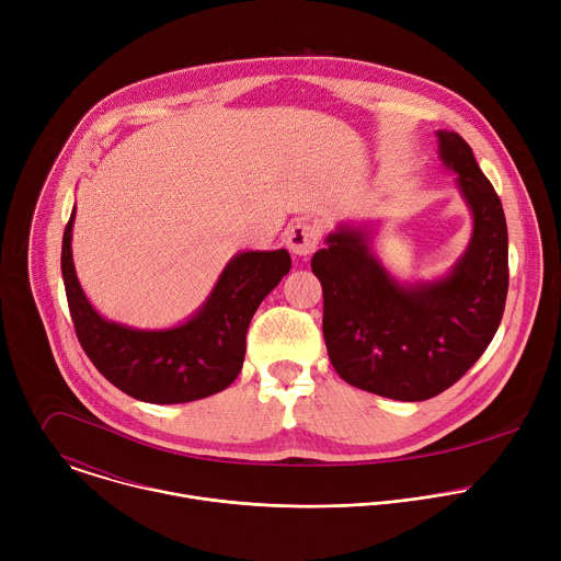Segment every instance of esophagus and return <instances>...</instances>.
Listing matches in <instances>:
<instances>
[{
  "label": "esophagus",
  "instance_id": "34e87169",
  "mask_svg": "<svg viewBox=\"0 0 561 561\" xmlns=\"http://www.w3.org/2000/svg\"><path fill=\"white\" fill-rule=\"evenodd\" d=\"M319 239H322V228L312 221H295L286 230V244L293 255L306 257L314 253Z\"/></svg>",
  "mask_w": 561,
  "mask_h": 561
}]
</instances>
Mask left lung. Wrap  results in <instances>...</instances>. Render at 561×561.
Masks as SVG:
<instances>
[{
	"label": "left lung",
	"mask_w": 561,
	"mask_h": 561,
	"mask_svg": "<svg viewBox=\"0 0 561 561\" xmlns=\"http://www.w3.org/2000/svg\"><path fill=\"white\" fill-rule=\"evenodd\" d=\"M437 139L472 213L470 244L446 277L394 282L370 251L368 226H337L310 260L324 290L322 329L337 375L399 402L444 392L482 357L508 293L502 202L461 135L437 130Z\"/></svg>",
	"instance_id": "left-lung-1"
}]
</instances>
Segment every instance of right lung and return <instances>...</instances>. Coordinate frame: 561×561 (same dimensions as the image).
I'll return each instance as SVG.
<instances>
[{"mask_svg": "<svg viewBox=\"0 0 561 561\" xmlns=\"http://www.w3.org/2000/svg\"><path fill=\"white\" fill-rule=\"evenodd\" d=\"M75 208L64 230L61 275L75 333L95 368L148 404H184L228 388L242 370L247 331L262 299L290 271L288 251L237 253L186 324L139 331L104 319L87 299L72 264Z\"/></svg>", "mask_w": 561, "mask_h": 561, "instance_id": "obj_1", "label": "right lung"}]
</instances>
